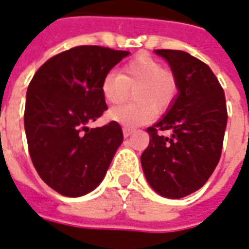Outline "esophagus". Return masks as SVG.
<instances>
[{
	"label": "esophagus",
	"instance_id": "34e87169",
	"mask_svg": "<svg viewBox=\"0 0 249 249\" xmlns=\"http://www.w3.org/2000/svg\"><path fill=\"white\" fill-rule=\"evenodd\" d=\"M134 131V128L131 127H123V135H124V138H127L128 135H131V133Z\"/></svg>",
	"mask_w": 249,
	"mask_h": 249
}]
</instances>
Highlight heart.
<instances>
[{"mask_svg":"<svg viewBox=\"0 0 249 249\" xmlns=\"http://www.w3.org/2000/svg\"><path fill=\"white\" fill-rule=\"evenodd\" d=\"M134 100L138 103L112 107L108 116L124 127L144 124L154 118V110L162 112L170 107L177 93V79L173 72L163 70L158 60L139 54L121 70V73H107L100 91L106 102L118 105L127 99L134 89Z\"/></svg>","mask_w":249,"mask_h":249,"instance_id":"obj_1","label":"heart"}]
</instances>
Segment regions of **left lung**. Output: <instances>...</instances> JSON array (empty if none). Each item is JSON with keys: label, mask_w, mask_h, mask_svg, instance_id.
Segmentation results:
<instances>
[{"label": "left lung", "mask_w": 249, "mask_h": 249, "mask_svg": "<svg viewBox=\"0 0 249 249\" xmlns=\"http://www.w3.org/2000/svg\"><path fill=\"white\" fill-rule=\"evenodd\" d=\"M177 79L178 95L167 114L147 128L141 156L149 185L158 195L181 198L202 188L217 166L227 127L223 87L212 70L184 51L157 49ZM172 129L167 139L160 131Z\"/></svg>", "instance_id": "obj_1"}]
</instances>
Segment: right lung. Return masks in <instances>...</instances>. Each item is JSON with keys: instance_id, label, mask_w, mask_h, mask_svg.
<instances>
[{"instance_id": "add662e5", "label": "right lung", "mask_w": 249, "mask_h": 249, "mask_svg": "<svg viewBox=\"0 0 249 249\" xmlns=\"http://www.w3.org/2000/svg\"><path fill=\"white\" fill-rule=\"evenodd\" d=\"M127 51L80 45L45 61L26 92L28 149L38 176L67 197L92 192L105 178L123 141L118 122L87 124L107 110L100 91L103 77Z\"/></svg>"}]
</instances>
